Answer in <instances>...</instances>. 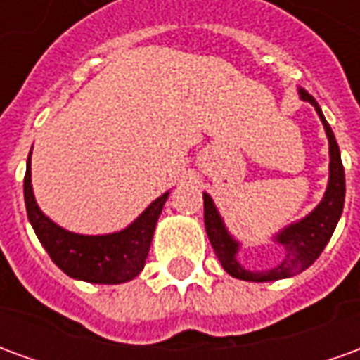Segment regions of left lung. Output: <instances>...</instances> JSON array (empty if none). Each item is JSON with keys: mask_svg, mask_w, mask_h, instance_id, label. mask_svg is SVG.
Segmentation results:
<instances>
[{"mask_svg": "<svg viewBox=\"0 0 360 360\" xmlns=\"http://www.w3.org/2000/svg\"><path fill=\"white\" fill-rule=\"evenodd\" d=\"M301 100L309 102L314 105L318 117L322 121V125L328 134V142H330V179H328V187H326L324 198L320 200L314 210L310 212L309 216H304L299 221H295L285 229H281L274 241L283 247V258L281 262L270 268V270H247L241 262L237 260V252H239V241H235L231 233L227 231L224 219L219 216L216 204L212 200L208 193H204V226H206V233L210 239L212 247L216 257L224 266V270L237 279H245V281H276V279L291 278L307 270L310 264H314V260L320 257V252L330 241L333 235V229L338 226L343 212V202H345V172H343V164H341L340 146L335 142L332 127L328 125L324 113L320 110L318 102L307 90L299 89Z\"/></svg>", "mask_w": 360, "mask_h": 360, "instance_id": "left-lung-1", "label": "left lung"}]
</instances>
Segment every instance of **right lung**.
Wrapping results in <instances>:
<instances>
[{
	"label": "right lung",
	"instance_id": "add662e5",
	"mask_svg": "<svg viewBox=\"0 0 360 360\" xmlns=\"http://www.w3.org/2000/svg\"><path fill=\"white\" fill-rule=\"evenodd\" d=\"M32 154V150H30ZM169 193L158 196L131 226L108 235H79L53 224L36 204L30 179V156L25 175V204L30 226L53 264L69 278L89 283H125L136 278L148 257L154 229Z\"/></svg>",
	"mask_w": 360,
	"mask_h": 360
}]
</instances>
